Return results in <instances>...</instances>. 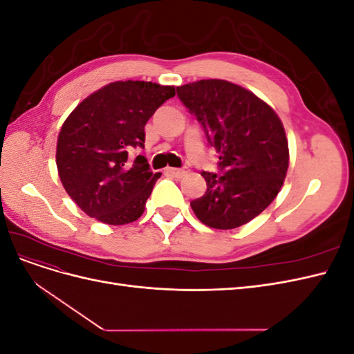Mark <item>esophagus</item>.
Listing matches in <instances>:
<instances>
[{
  "label": "esophagus",
  "mask_w": 354,
  "mask_h": 354,
  "mask_svg": "<svg viewBox=\"0 0 354 354\" xmlns=\"http://www.w3.org/2000/svg\"><path fill=\"white\" fill-rule=\"evenodd\" d=\"M168 173L173 174L177 178H181L187 174V169L186 168H168Z\"/></svg>",
  "instance_id": "esophagus-1"
}]
</instances>
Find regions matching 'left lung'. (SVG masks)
Returning <instances> with one entry per match:
<instances>
[{
	"label": "left lung",
	"mask_w": 354,
	"mask_h": 354,
	"mask_svg": "<svg viewBox=\"0 0 354 354\" xmlns=\"http://www.w3.org/2000/svg\"><path fill=\"white\" fill-rule=\"evenodd\" d=\"M177 95L221 159V176L202 173L207 192L190 202L192 209L212 229L243 226L270 205L285 181L289 149L281 118L252 91L224 80L180 85Z\"/></svg>",
	"instance_id": "left-lung-1"
}]
</instances>
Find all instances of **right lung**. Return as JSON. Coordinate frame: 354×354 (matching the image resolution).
Returning <instances> with one entry per match:
<instances>
[{"mask_svg": "<svg viewBox=\"0 0 354 354\" xmlns=\"http://www.w3.org/2000/svg\"><path fill=\"white\" fill-rule=\"evenodd\" d=\"M173 85L116 81L90 94L63 122L56 165L68 195L90 217L112 226L133 223L160 173L145 156L133 162L128 152L145 143V125L155 111L174 97Z\"/></svg>", "mask_w": 354, "mask_h": 354, "instance_id": "1", "label": "right lung"}]
</instances>
